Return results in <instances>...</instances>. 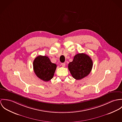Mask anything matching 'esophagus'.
<instances>
[{
    "label": "esophagus",
    "instance_id": "1",
    "mask_svg": "<svg viewBox=\"0 0 122 122\" xmlns=\"http://www.w3.org/2000/svg\"><path fill=\"white\" fill-rule=\"evenodd\" d=\"M61 66L62 67H65V66H66V64L63 63H61Z\"/></svg>",
    "mask_w": 122,
    "mask_h": 122
}]
</instances>
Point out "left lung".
Masks as SVG:
<instances>
[{
    "label": "left lung",
    "mask_w": 122,
    "mask_h": 122,
    "mask_svg": "<svg viewBox=\"0 0 122 122\" xmlns=\"http://www.w3.org/2000/svg\"><path fill=\"white\" fill-rule=\"evenodd\" d=\"M93 67V61L84 53L76 55L73 61L68 64V69L73 78L80 80L87 76Z\"/></svg>",
    "instance_id": "left-lung-1"
}]
</instances>
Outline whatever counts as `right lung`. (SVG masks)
<instances>
[{
	"instance_id": "add662e5",
	"label": "right lung",
	"mask_w": 122,
	"mask_h": 122,
	"mask_svg": "<svg viewBox=\"0 0 122 122\" xmlns=\"http://www.w3.org/2000/svg\"><path fill=\"white\" fill-rule=\"evenodd\" d=\"M33 68L39 78L43 81H48L53 78L56 65L51 63L48 56L40 55L34 60Z\"/></svg>"
}]
</instances>
